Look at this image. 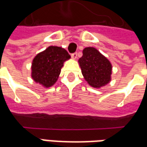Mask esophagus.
Listing matches in <instances>:
<instances>
[{
	"label": "esophagus",
	"mask_w": 147,
	"mask_h": 147,
	"mask_svg": "<svg viewBox=\"0 0 147 147\" xmlns=\"http://www.w3.org/2000/svg\"><path fill=\"white\" fill-rule=\"evenodd\" d=\"M71 57L73 58V59H76L77 58V53H71Z\"/></svg>",
	"instance_id": "34e87169"
}]
</instances>
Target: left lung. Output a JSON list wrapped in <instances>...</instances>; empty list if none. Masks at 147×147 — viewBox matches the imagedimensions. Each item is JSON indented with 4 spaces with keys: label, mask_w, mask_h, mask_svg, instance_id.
I'll return each mask as SVG.
<instances>
[{
    "label": "left lung",
    "mask_w": 147,
    "mask_h": 147,
    "mask_svg": "<svg viewBox=\"0 0 147 147\" xmlns=\"http://www.w3.org/2000/svg\"><path fill=\"white\" fill-rule=\"evenodd\" d=\"M79 63L84 79L91 86L99 88L109 83L112 74L111 63L95 48L84 49Z\"/></svg>",
    "instance_id": "left-lung-1"
}]
</instances>
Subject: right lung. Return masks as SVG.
<instances>
[{
	"instance_id": "right-lung-1",
	"label": "right lung",
	"mask_w": 147,
	"mask_h": 147,
	"mask_svg": "<svg viewBox=\"0 0 147 147\" xmlns=\"http://www.w3.org/2000/svg\"><path fill=\"white\" fill-rule=\"evenodd\" d=\"M70 57L64 49L49 46L34 58L31 67L32 79L45 87L52 86L57 80L64 62Z\"/></svg>"
}]
</instances>
